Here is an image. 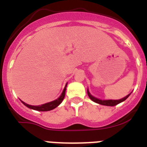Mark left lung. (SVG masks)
<instances>
[{
  "label": "left lung",
  "mask_w": 147,
  "mask_h": 147,
  "mask_svg": "<svg viewBox=\"0 0 147 147\" xmlns=\"http://www.w3.org/2000/svg\"><path fill=\"white\" fill-rule=\"evenodd\" d=\"M88 92V95L91 98V100H92L95 103H98V104H100V105H106V106H115V105H118L120 104L121 102L123 101V100H125L128 97L130 96V94H129L128 95H127L126 97H124L122 99H120V100H99L98 98H94L92 95V94H90L89 92H88V90L87 91Z\"/></svg>",
  "instance_id": "8db88e82"
}]
</instances>
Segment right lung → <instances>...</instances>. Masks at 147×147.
<instances>
[{
  "label": "right lung",
  "mask_w": 147,
  "mask_h": 147,
  "mask_svg": "<svg viewBox=\"0 0 147 147\" xmlns=\"http://www.w3.org/2000/svg\"><path fill=\"white\" fill-rule=\"evenodd\" d=\"M66 86L65 85L63 92H62V94L60 95V97L59 98H57L56 100H53V101H51V102L47 103V104H44V105H39V106H33V105H27L26 103H24V101H22V103L24 104L25 106H26L29 108H31V109L36 110V111H51V110L54 109L55 107L59 106V105L61 104L63 99L65 98V89H66Z\"/></svg>",
  "instance_id": "add662e5"
}]
</instances>
